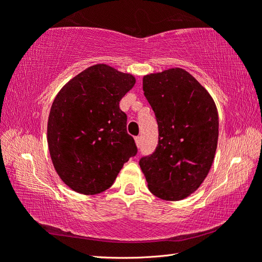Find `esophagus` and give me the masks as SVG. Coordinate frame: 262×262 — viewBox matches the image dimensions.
I'll return each instance as SVG.
<instances>
[{
	"mask_svg": "<svg viewBox=\"0 0 262 262\" xmlns=\"http://www.w3.org/2000/svg\"><path fill=\"white\" fill-rule=\"evenodd\" d=\"M135 143L137 145V148L141 147V137L140 136H136L135 137Z\"/></svg>",
	"mask_w": 262,
	"mask_h": 262,
	"instance_id": "34e87169",
	"label": "esophagus"
}]
</instances>
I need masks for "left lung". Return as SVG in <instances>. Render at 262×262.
Wrapping results in <instances>:
<instances>
[{
  "instance_id": "1",
  "label": "left lung",
  "mask_w": 262,
  "mask_h": 262,
  "mask_svg": "<svg viewBox=\"0 0 262 262\" xmlns=\"http://www.w3.org/2000/svg\"><path fill=\"white\" fill-rule=\"evenodd\" d=\"M144 96L158 123L155 152L140 159L149 190L179 201L200 187L209 173L219 140V113L192 75L171 68L143 77Z\"/></svg>"
}]
</instances>
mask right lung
Masks as SVG:
<instances>
[{
  "label": "right lung",
  "mask_w": 262,
  "mask_h": 262,
  "mask_svg": "<svg viewBox=\"0 0 262 262\" xmlns=\"http://www.w3.org/2000/svg\"><path fill=\"white\" fill-rule=\"evenodd\" d=\"M136 82L130 74L95 64L66 84L53 101L47 142L55 171L75 192H104L130 157L135 141L119 101Z\"/></svg>",
  "instance_id": "obj_1"
}]
</instances>
